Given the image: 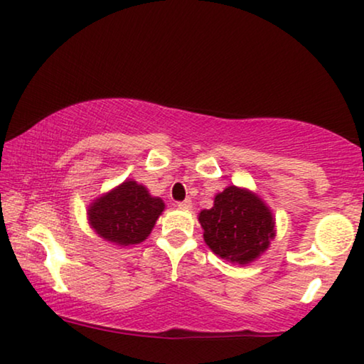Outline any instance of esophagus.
<instances>
[{"mask_svg": "<svg viewBox=\"0 0 364 364\" xmlns=\"http://www.w3.org/2000/svg\"><path fill=\"white\" fill-rule=\"evenodd\" d=\"M177 207L182 208V210H191L192 208V200L187 198V200H183V202H178Z\"/></svg>", "mask_w": 364, "mask_h": 364, "instance_id": "1", "label": "esophagus"}]
</instances>
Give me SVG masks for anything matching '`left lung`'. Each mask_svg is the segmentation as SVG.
I'll return each instance as SVG.
<instances>
[{"label": "left lung", "mask_w": 364, "mask_h": 364, "mask_svg": "<svg viewBox=\"0 0 364 364\" xmlns=\"http://www.w3.org/2000/svg\"><path fill=\"white\" fill-rule=\"evenodd\" d=\"M198 221L210 250L236 264H250L276 236L269 207L256 193L235 186L220 192L213 207L200 212Z\"/></svg>", "instance_id": "left-lung-1"}]
</instances>
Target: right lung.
Wrapping results in <instances>:
<instances>
[{
  "label": "right lung",
  "mask_w": 364,
  "mask_h": 364,
  "mask_svg": "<svg viewBox=\"0 0 364 364\" xmlns=\"http://www.w3.org/2000/svg\"><path fill=\"white\" fill-rule=\"evenodd\" d=\"M164 207V202L149 195L144 186L124 181L95 200L87 215L98 236L118 246H129L149 236Z\"/></svg>",
  "instance_id": "add662e5"
}]
</instances>
